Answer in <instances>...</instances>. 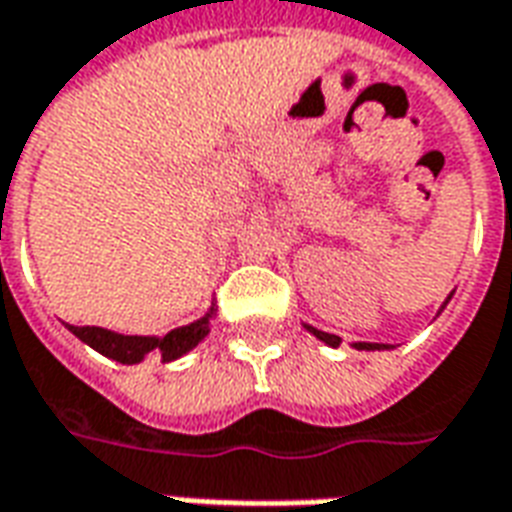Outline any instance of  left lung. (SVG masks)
<instances>
[{
    "label": "left lung",
    "instance_id": "left-lung-1",
    "mask_svg": "<svg viewBox=\"0 0 512 512\" xmlns=\"http://www.w3.org/2000/svg\"><path fill=\"white\" fill-rule=\"evenodd\" d=\"M307 329H310V332L315 334L318 340H323L326 345H332V348H337V345L343 343L337 334H326V332H321V329H312V326H307ZM354 345L359 348V351H384L386 348V345H381V343H354Z\"/></svg>",
    "mask_w": 512,
    "mask_h": 512
}]
</instances>
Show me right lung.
Listing matches in <instances>:
<instances>
[{
  "mask_svg": "<svg viewBox=\"0 0 512 512\" xmlns=\"http://www.w3.org/2000/svg\"><path fill=\"white\" fill-rule=\"evenodd\" d=\"M213 318V310L200 318V321L189 323V326H180L172 329L164 337H128V334H115L101 326H68L82 343L95 348L98 354L115 359L120 365H136L142 362L147 354L161 356V362H172L186 351H191L194 345L200 343L202 337L208 334V321Z\"/></svg>",
  "mask_w": 512,
  "mask_h": 512,
  "instance_id": "1",
  "label": "right lung"
}]
</instances>
